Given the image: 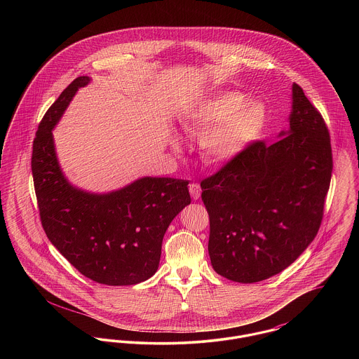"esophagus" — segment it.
I'll list each match as a JSON object with an SVG mask.
<instances>
[{"label": "esophagus", "mask_w": 359, "mask_h": 359, "mask_svg": "<svg viewBox=\"0 0 359 359\" xmlns=\"http://www.w3.org/2000/svg\"><path fill=\"white\" fill-rule=\"evenodd\" d=\"M189 194H191V196H192V199H194V201H198V199L201 198V194H202L201 186H199L198 183H192V184H189Z\"/></svg>", "instance_id": "esophagus-1"}]
</instances>
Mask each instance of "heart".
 Returning <instances> with one entry per match:
<instances>
[{
	"label": "heart",
	"instance_id": "1",
	"mask_svg": "<svg viewBox=\"0 0 359 359\" xmlns=\"http://www.w3.org/2000/svg\"><path fill=\"white\" fill-rule=\"evenodd\" d=\"M268 107L239 91H222L191 109L184 129L202 135L201 151L211 164L229 163L264 132Z\"/></svg>",
	"mask_w": 359,
	"mask_h": 359
}]
</instances>
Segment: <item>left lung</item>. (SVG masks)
Masks as SVG:
<instances>
[{"instance_id": "1", "label": "left lung", "mask_w": 359, "mask_h": 359, "mask_svg": "<svg viewBox=\"0 0 359 359\" xmlns=\"http://www.w3.org/2000/svg\"><path fill=\"white\" fill-rule=\"evenodd\" d=\"M252 142L201 183L214 271L250 284L283 272L313 241L332 173L330 133L303 88L292 86L290 129Z\"/></svg>"}]
</instances>
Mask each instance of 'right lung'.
Wrapping results in <instances>:
<instances>
[{"mask_svg":"<svg viewBox=\"0 0 359 359\" xmlns=\"http://www.w3.org/2000/svg\"><path fill=\"white\" fill-rule=\"evenodd\" d=\"M88 83V76L76 78L39 123L31 165L40 219L52 245L87 278L133 285L156 273L164 234L191 203L188 180L147 176L107 194L74 187L60 170L52 129Z\"/></svg>","mask_w":359,"mask_h":359,"instance_id":"right-lung-1","label":"right lung"}]
</instances>
